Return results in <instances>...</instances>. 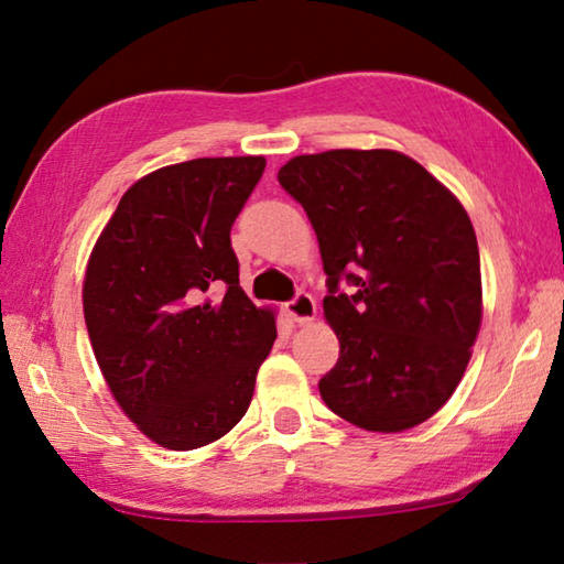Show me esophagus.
Here are the masks:
<instances>
[{
    "label": "esophagus",
    "instance_id": "obj_1",
    "mask_svg": "<svg viewBox=\"0 0 564 564\" xmlns=\"http://www.w3.org/2000/svg\"><path fill=\"white\" fill-rule=\"evenodd\" d=\"M285 311L295 323H308L316 318V301H313L311 293H295L293 299L285 303Z\"/></svg>",
    "mask_w": 564,
    "mask_h": 564
}]
</instances>
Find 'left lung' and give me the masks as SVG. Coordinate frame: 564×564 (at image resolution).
<instances>
[{"instance_id":"obj_1","label":"left lung","mask_w":564,"mask_h":564,"mask_svg":"<svg viewBox=\"0 0 564 564\" xmlns=\"http://www.w3.org/2000/svg\"><path fill=\"white\" fill-rule=\"evenodd\" d=\"M279 184L308 214L328 275L323 311L340 356L321 398L373 433L420 425L455 393L480 330V253L465 208L388 149L295 156Z\"/></svg>"}]
</instances>
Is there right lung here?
<instances>
[{"instance_id":"1","label":"right lung","mask_w":564,"mask_h":564,"mask_svg":"<svg viewBox=\"0 0 564 564\" xmlns=\"http://www.w3.org/2000/svg\"><path fill=\"white\" fill-rule=\"evenodd\" d=\"M263 156L194 159L139 178L84 279V321L117 403L169 451L218 441L246 415L275 321L238 285L231 226Z\"/></svg>"}]
</instances>
